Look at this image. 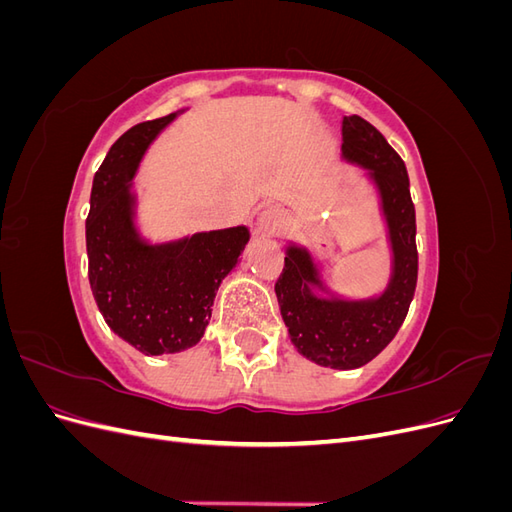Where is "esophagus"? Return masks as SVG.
Wrapping results in <instances>:
<instances>
[{
  "mask_svg": "<svg viewBox=\"0 0 512 512\" xmlns=\"http://www.w3.org/2000/svg\"><path fill=\"white\" fill-rule=\"evenodd\" d=\"M282 224H284L282 213L277 211V209H273V207L262 211V213L258 215V220H256L258 230L265 232V235H275V232L282 228Z\"/></svg>",
  "mask_w": 512,
  "mask_h": 512,
  "instance_id": "esophagus-1",
  "label": "esophagus"
}]
</instances>
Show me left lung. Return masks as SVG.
<instances>
[{
  "mask_svg": "<svg viewBox=\"0 0 512 512\" xmlns=\"http://www.w3.org/2000/svg\"><path fill=\"white\" fill-rule=\"evenodd\" d=\"M342 141L344 160L367 168L369 179L380 194L393 252L389 286L378 297L359 301L318 297L312 288L324 292L329 288L322 284L312 254L305 247L288 245L275 294L290 342L299 354L322 367L354 369L378 356L404 324L416 288L418 252L416 218L404 160L359 115L344 117Z\"/></svg>",
  "mask_w": 512,
  "mask_h": 512,
  "instance_id": "8db88e82",
  "label": "left lung"
}]
</instances>
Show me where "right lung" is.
I'll use <instances>...</instances> for the list:
<instances>
[{
	"mask_svg": "<svg viewBox=\"0 0 512 512\" xmlns=\"http://www.w3.org/2000/svg\"><path fill=\"white\" fill-rule=\"evenodd\" d=\"M179 113L121 134L94 177L85 222L89 284L106 324L143 354H173L203 337L215 290L235 269L250 230L196 232L149 243L136 224L132 179L145 149Z\"/></svg>",
	"mask_w": 512,
	"mask_h": 512,
	"instance_id": "obj_1",
	"label": "right lung"
}]
</instances>
